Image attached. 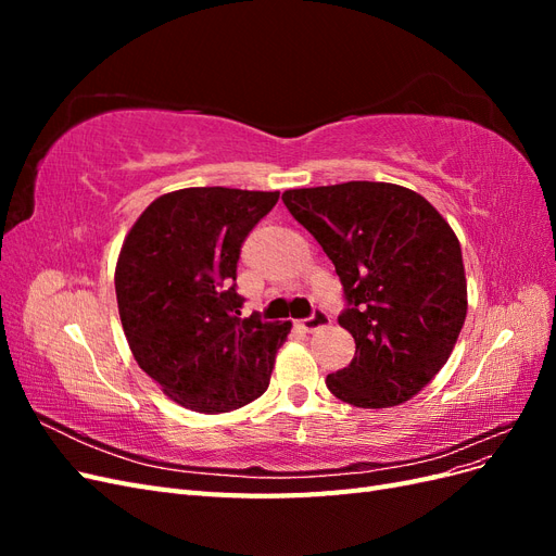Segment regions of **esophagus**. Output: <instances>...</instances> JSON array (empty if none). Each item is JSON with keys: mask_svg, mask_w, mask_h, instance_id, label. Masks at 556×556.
<instances>
[{"mask_svg": "<svg viewBox=\"0 0 556 556\" xmlns=\"http://www.w3.org/2000/svg\"><path fill=\"white\" fill-rule=\"evenodd\" d=\"M329 323H331L329 313H327V311H323V308H315L311 317L301 319V329H304V331H315V329H323V327H327Z\"/></svg>", "mask_w": 556, "mask_h": 556, "instance_id": "obj_1", "label": "esophagus"}]
</instances>
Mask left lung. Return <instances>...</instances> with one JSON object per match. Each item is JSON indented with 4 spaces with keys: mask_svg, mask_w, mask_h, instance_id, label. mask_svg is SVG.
<instances>
[{
    "mask_svg": "<svg viewBox=\"0 0 556 556\" xmlns=\"http://www.w3.org/2000/svg\"><path fill=\"white\" fill-rule=\"evenodd\" d=\"M285 206L333 262L355 357L327 376L357 408L413 399L441 371L466 319L462 248L425 197L392 182L350 180L288 190Z\"/></svg>",
    "mask_w": 556,
    "mask_h": 556,
    "instance_id": "8db88e82",
    "label": "left lung"
}]
</instances>
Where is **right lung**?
<instances>
[{
  "instance_id": "obj_1",
  "label": "right lung",
  "mask_w": 556,
  "mask_h": 556,
  "mask_svg": "<svg viewBox=\"0 0 556 556\" xmlns=\"http://www.w3.org/2000/svg\"><path fill=\"white\" fill-rule=\"evenodd\" d=\"M278 192L188 188L150 204L123 243L115 296L134 359L166 396L229 413L262 396L290 323L241 317V245Z\"/></svg>"
}]
</instances>
